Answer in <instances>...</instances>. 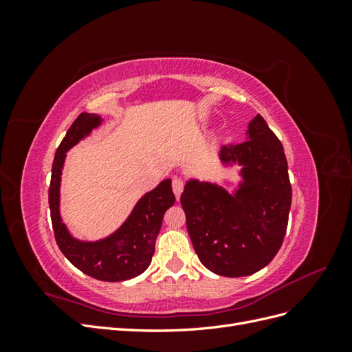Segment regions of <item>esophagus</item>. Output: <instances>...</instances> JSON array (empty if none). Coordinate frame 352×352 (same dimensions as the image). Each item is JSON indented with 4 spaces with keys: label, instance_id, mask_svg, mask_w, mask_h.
<instances>
[{
    "label": "esophagus",
    "instance_id": "34e87169",
    "mask_svg": "<svg viewBox=\"0 0 352 352\" xmlns=\"http://www.w3.org/2000/svg\"><path fill=\"white\" fill-rule=\"evenodd\" d=\"M172 186H173V192L176 195V199H179L180 195H182V190H184V180L179 177H175L172 182Z\"/></svg>",
    "mask_w": 352,
    "mask_h": 352
}]
</instances>
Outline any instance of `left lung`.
Listing matches in <instances>:
<instances>
[{"label":"left lung","mask_w":352,"mask_h":352,"mask_svg":"<svg viewBox=\"0 0 352 352\" xmlns=\"http://www.w3.org/2000/svg\"><path fill=\"white\" fill-rule=\"evenodd\" d=\"M223 166H239L241 180L229 192L217 184L189 179L180 202L199 261L226 278L250 276L280 250L292 189L283 146L257 114L245 142L221 146Z\"/></svg>","instance_id":"1"}]
</instances>
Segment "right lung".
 Returning <instances> with one entry per match:
<instances>
[{"instance_id":"add662e5","label":"right lung","mask_w":352,"mask_h":352,"mask_svg":"<svg viewBox=\"0 0 352 352\" xmlns=\"http://www.w3.org/2000/svg\"><path fill=\"white\" fill-rule=\"evenodd\" d=\"M102 117L82 113L69 127L54 157L51 170L48 202L58 248L74 267L104 282H122L144 273L155 250L164 212L175 204L172 180L164 179L142 195L123 225L98 241H82L69 232L60 214V186L67 151L102 124Z\"/></svg>"}]
</instances>
